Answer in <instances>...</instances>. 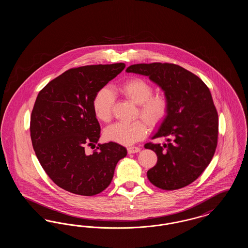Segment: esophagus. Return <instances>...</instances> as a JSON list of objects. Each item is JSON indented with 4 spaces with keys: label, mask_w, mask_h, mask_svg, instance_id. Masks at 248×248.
<instances>
[{
    "label": "esophagus",
    "mask_w": 248,
    "mask_h": 248,
    "mask_svg": "<svg viewBox=\"0 0 248 248\" xmlns=\"http://www.w3.org/2000/svg\"><path fill=\"white\" fill-rule=\"evenodd\" d=\"M139 152H140V148H139V147H129V148H127V153L129 154H137Z\"/></svg>",
    "instance_id": "obj_1"
}]
</instances>
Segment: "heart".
<instances>
[{
    "label": "heart",
    "instance_id": "b5f03b06",
    "mask_svg": "<svg viewBox=\"0 0 248 248\" xmlns=\"http://www.w3.org/2000/svg\"><path fill=\"white\" fill-rule=\"evenodd\" d=\"M117 89L125 98L139 105L138 115L152 127L159 125L166 118L169 110L166 96L153 94L154 87L147 81L141 78H132L121 83ZM113 104L114 94L109 88L103 87L98 90L92 102L95 117L101 122H108L112 115ZM144 122L138 120L132 123H115L107 127L104 136L108 141L129 146L147 136L149 127Z\"/></svg>",
    "mask_w": 248,
    "mask_h": 248
}]
</instances>
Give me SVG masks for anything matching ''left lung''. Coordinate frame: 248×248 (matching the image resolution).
<instances>
[{"mask_svg": "<svg viewBox=\"0 0 248 248\" xmlns=\"http://www.w3.org/2000/svg\"><path fill=\"white\" fill-rule=\"evenodd\" d=\"M126 72L148 76L165 92L169 103L166 118L147 143L157 164L147 172L149 180L165 190L183 188L200 177L210 164L217 144L218 116L209 88L198 76L169 63L131 65Z\"/></svg>", "mask_w": 248, "mask_h": 248, "instance_id": "obj_1", "label": "left lung"}]
</instances>
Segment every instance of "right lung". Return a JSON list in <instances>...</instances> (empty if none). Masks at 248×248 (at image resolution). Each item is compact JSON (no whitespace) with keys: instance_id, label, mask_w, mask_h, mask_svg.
Returning a JSON list of instances; mask_svg holds the SVG:
<instances>
[{"instance_id":"add662e5","label":"right lung","mask_w":248,"mask_h":248,"mask_svg":"<svg viewBox=\"0 0 248 248\" xmlns=\"http://www.w3.org/2000/svg\"><path fill=\"white\" fill-rule=\"evenodd\" d=\"M125 68L124 63L71 69L48 83L38 94L31 117L36 156L59 187L92 196L110 184L119 161L127 151L115 142L97 144L100 125L92 102L94 94Z\"/></svg>"}]
</instances>
